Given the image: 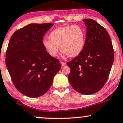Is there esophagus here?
Returning a JSON list of instances; mask_svg holds the SVG:
<instances>
[{
    "instance_id": "obj_1",
    "label": "esophagus",
    "mask_w": 123,
    "mask_h": 123,
    "mask_svg": "<svg viewBox=\"0 0 123 123\" xmlns=\"http://www.w3.org/2000/svg\"><path fill=\"white\" fill-rule=\"evenodd\" d=\"M60 64H61V66L62 67H64V66H66V63L65 62H60Z\"/></svg>"
}]
</instances>
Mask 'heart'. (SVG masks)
Instances as JSON below:
<instances>
[{
  "label": "heart",
  "mask_w": 123,
  "mask_h": 123,
  "mask_svg": "<svg viewBox=\"0 0 123 123\" xmlns=\"http://www.w3.org/2000/svg\"><path fill=\"white\" fill-rule=\"evenodd\" d=\"M49 39H44L43 47L52 57H56L59 47L64 55L70 57L79 56L86 43V32L78 25L60 26L50 33Z\"/></svg>",
  "instance_id": "b5f03b06"
}]
</instances>
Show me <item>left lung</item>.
Listing matches in <instances>:
<instances>
[{"label": "left lung", "instance_id": "1", "mask_svg": "<svg viewBox=\"0 0 123 123\" xmlns=\"http://www.w3.org/2000/svg\"><path fill=\"white\" fill-rule=\"evenodd\" d=\"M83 21L87 27L84 49L67 64L71 68L70 84L77 92L88 95L98 92L105 84L114 60V53L105 28L93 19Z\"/></svg>", "mask_w": 123, "mask_h": 123}]
</instances>
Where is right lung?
Here are the masks:
<instances>
[{
  "mask_svg": "<svg viewBox=\"0 0 123 123\" xmlns=\"http://www.w3.org/2000/svg\"><path fill=\"white\" fill-rule=\"evenodd\" d=\"M53 25L30 24L15 31L9 42L6 66L15 87L25 96L37 98L46 93L61 68L58 59L50 56L42 43Z\"/></svg>",
  "mask_w": 123,
  "mask_h": 123,
  "instance_id": "add662e5",
  "label": "right lung"
}]
</instances>
